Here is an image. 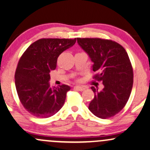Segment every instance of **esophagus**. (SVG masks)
<instances>
[{
	"instance_id": "34e87169",
	"label": "esophagus",
	"mask_w": 150,
	"mask_h": 150,
	"mask_svg": "<svg viewBox=\"0 0 150 150\" xmlns=\"http://www.w3.org/2000/svg\"><path fill=\"white\" fill-rule=\"evenodd\" d=\"M74 88H75L76 90H77V91H84V90L85 89V87H84V86H75Z\"/></svg>"
}]
</instances>
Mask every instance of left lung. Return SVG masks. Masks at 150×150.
<instances>
[{
	"label": "left lung",
	"mask_w": 150,
	"mask_h": 150,
	"mask_svg": "<svg viewBox=\"0 0 150 150\" xmlns=\"http://www.w3.org/2000/svg\"><path fill=\"white\" fill-rule=\"evenodd\" d=\"M77 40L93 63V71L98 73L93 77L104 86L100 91L91 87L95 95L89 110L100 119L114 116L127 104L132 89L133 68L127 52L109 40L78 38Z\"/></svg>",
	"instance_id": "8db88e82"
}]
</instances>
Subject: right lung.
<instances>
[{
    "label": "right lung",
    "instance_id": "add662e5",
    "mask_svg": "<svg viewBox=\"0 0 150 150\" xmlns=\"http://www.w3.org/2000/svg\"><path fill=\"white\" fill-rule=\"evenodd\" d=\"M75 42L76 38L40 39L21 56L14 76L16 89L21 104L35 117L53 116L64 105L70 87H51L50 73L56 69L59 56Z\"/></svg>",
    "mask_w": 150,
    "mask_h": 150
}]
</instances>
